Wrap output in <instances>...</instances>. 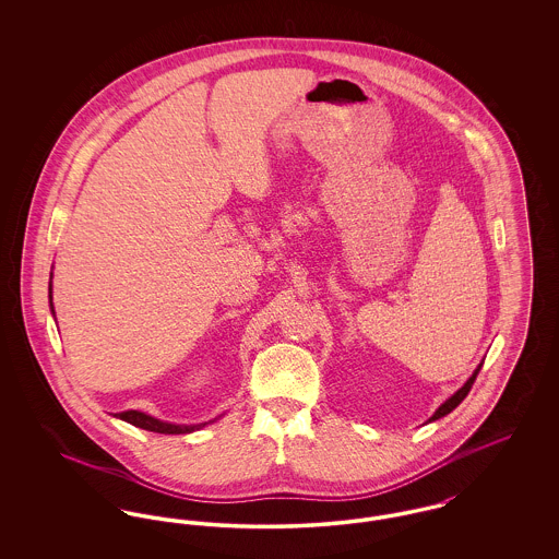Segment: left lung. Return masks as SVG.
I'll return each mask as SVG.
<instances>
[{
  "label": "left lung",
  "instance_id": "obj_1",
  "mask_svg": "<svg viewBox=\"0 0 559 559\" xmlns=\"http://www.w3.org/2000/svg\"><path fill=\"white\" fill-rule=\"evenodd\" d=\"M479 369H481V365H479L478 369L474 371V374L467 379V383L454 394V396H451V399L447 400L436 413H433V417L429 419V421H436V419H440V417H444V415H449L451 413L452 408H456L461 402H463V399L469 394V390H472V385H474V381H476V377H478Z\"/></svg>",
  "mask_w": 559,
  "mask_h": 559
}]
</instances>
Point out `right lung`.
Returning a JSON list of instances; mask_svg holds the SVG:
<instances>
[{
	"label": "right lung",
	"instance_id": "right-lung-1",
	"mask_svg": "<svg viewBox=\"0 0 559 559\" xmlns=\"http://www.w3.org/2000/svg\"><path fill=\"white\" fill-rule=\"evenodd\" d=\"M52 287V285H50ZM52 293V289H50ZM52 299V297H50ZM119 419L132 424V426L140 427V429H146V431H155V433H190L199 427L205 426H174V424H163L159 419L151 417V415H144L140 411H123V413H117Z\"/></svg>",
	"mask_w": 559,
	"mask_h": 559
}]
</instances>
